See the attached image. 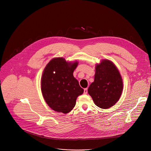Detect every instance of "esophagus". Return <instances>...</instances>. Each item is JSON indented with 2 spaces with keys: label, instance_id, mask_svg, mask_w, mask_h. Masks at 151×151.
<instances>
[{
  "label": "esophagus",
  "instance_id": "esophagus-1",
  "mask_svg": "<svg viewBox=\"0 0 151 151\" xmlns=\"http://www.w3.org/2000/svg\"><path fill=\"white\" fill-rule=\"evenodd\" d=\"M83 93H84L85 94H87L88 93V88H85V89H84Z\"/></svg>",
  "mask_w": 151,
  "mask_h": 151
}]
</instances>
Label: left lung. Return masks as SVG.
<instances>
[{
	"label": "left lung",
	"instance_id": "1",
	"mask_svg": "<svg viewBox=\"0 0 151 151\" xmlns=\"http://www.w3.org/2000/svg\"><path fill=\"white\" fill-rule=\"evenodd\" d=\"M123 90L121 76L110 60H103L96 66L94 81L88 89L95 104L101 109H108L119 99Z\"/></svg>",
	"mask_w": 151,
	"mask_h": 151
}]
</instances>
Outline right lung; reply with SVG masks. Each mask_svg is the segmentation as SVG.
Segmentation results:
<instances>
[{
  "label": "right lung",
  "instance_id": "right-lung-1",
  "mask_svg": "<svg viewBox=\"0 0 151 151\" xmlns=\"http://www.w3.org/2000/svg\"><path fill=\"white\" fill-rule=\"evenodd\" d=\"M78 64L58 57L52 59L44 69L41 78L42 93L47 104L56 112H70L77 97L83 93L73 75Z\"/></svg>",
  "mask_w": 151,
  "mask_h": 151
}]
</instances>
